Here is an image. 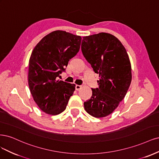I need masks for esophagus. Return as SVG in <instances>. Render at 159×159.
Wrapping results in <instances>:
<instances>
[{
	"label": "esophagus",
	"instance_id": "1",
	"mask_svg": "<svg viewBox=\"0 0 159 159\" xmlns=\"http://www.w3.org/2000/svg\"><path fill=\"white\" fill-rule=\"evenodd\" d=\"M81 87L82 86L80 85H77V84H76L75 86V89H76V90H79L81 89Z\"/></svg>",
	"mask_w": 159,
	"mask_h": 159
}]
</instances>
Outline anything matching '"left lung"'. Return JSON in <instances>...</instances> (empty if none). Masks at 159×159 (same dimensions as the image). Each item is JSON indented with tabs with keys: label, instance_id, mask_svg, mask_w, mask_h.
Listing matches in <instances>:
<instances>
[{
	"label": "left lung",
	"instance_id": "1",
	"mask_svg": "<svg viewBox=\"0 0 159 159\" xmlns=\"http://www.w3.org/2000/svg\"><path fill=\"white\" fill-rule=\"evenodd\" d=\"M81 50L94 71L98 88L92 89L84 109L95 117L110 115L126 95L131 82V66L126 49L114 35L99 33L83 38Z\"/></svg>",
	"mask_w": 159,
	"mask_h": 159
}]
</instances>
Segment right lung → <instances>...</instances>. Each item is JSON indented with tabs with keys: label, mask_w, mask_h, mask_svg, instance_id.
<instances>
[{
	"label": "right lung",
	"mask_w": 159,
	"mask_h": 159,
	"mask_svg": "<svg viewBox=\"0 0 159 159\" xmlns=\"http://www.w3.org/2000/svg\"><path fill=\"white\" fill-rule=\"evenodd\" d=\"M81 37L61 30L51 32L41 39L29 61L28 84L38 107L45 113L63 112L75 84L58 79L70 59L80 49Z\"/></svg>",
	"instance_id": "right-lung-1"
}]
</instances>
